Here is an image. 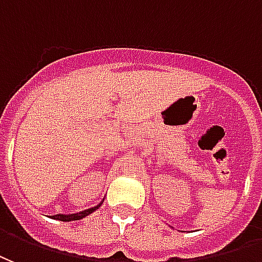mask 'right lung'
Masks as SVG:
<instances>
[{"instance_id":"obj_1","label":"right lung","mask_w":262,"mask_h":262,"mask_svg":"<svg viewBox=\"0 0 262 262\" xmlns=\"http://www.w3.org/2000/svg\"><path fill=\"white\" fill-rule=\"evenodd\" d=\"M103 201H104V198H103ZM102 202H99L96 207H92L89 209H85V211H81V212H75V213H58V215H54L53 219H57V221H61V222H72V221H79V219H83L85 216L88 215H91L92 212H95L96 209L100 208V205L103 204Z\"/></svg>"}]
</instances>
